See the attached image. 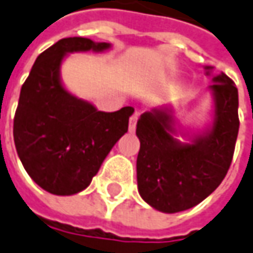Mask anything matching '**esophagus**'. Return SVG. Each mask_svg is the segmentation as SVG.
<instances>
[{"mask_svg": "<svg viewBox=\"0 0 253 253\" xmlns=\"http://www.w3.org/2000/svg\"><path fill=\"white\" fill-rule=\"evenodd\" d=\"M136 123H138V114H133L129 118V125H128L129 132H135V129H136Z\"/></svg>", "mask_w": 253, "mask_h": 253, "instance_id": "obj_1", "label": "esophagus"}]
</instances>
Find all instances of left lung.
Listing matches in <instances>:
<instances>
[{"label":"left lung","mask_w":253,"mask_h":253,"mask_svg":"<svg viewBox=\"0 0 253 253\" xmlns=\"http://www.w3.org/2000/svg\"><path fill=\"white\" fill-rule=\"evenodd\" d=\"M211 71L205 67L208 76ZM211 82L210 121L198 132L182 126L171 104L143 113L136 124L139 195L159 211L178 213L199 205L230 169L240 129L238 90L223 72Z\"/></svg>","instance_id":"8db88e82"}]
</instances>
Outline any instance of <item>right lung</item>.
<instances>
[{
	"instance_id": "1",
	"label": "right lung",
	"mask_w": 253,
	"mask_h": 253,
	"mask_svg": "<svg viewBox=\"0 0 253 253\" xmlns=\"http://www.w3.org/2000/svg\"><path fill=\"white\" fill-rule=\"evenodd\" d=\"M110 43L67 37L42 52L20 89L13 140L30 178L52 195L69 196L90 185L110 150L128 130L132 107L99 111L64 86L61 65L74 52H103Z\"/></svg>"
}]
</instances>
